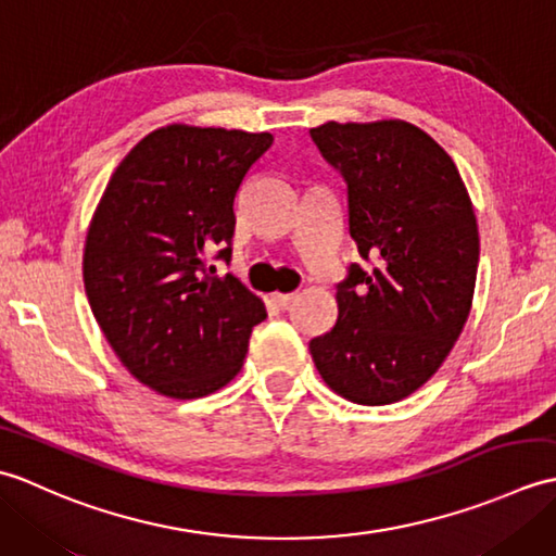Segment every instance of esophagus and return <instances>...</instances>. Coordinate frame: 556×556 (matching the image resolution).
Segmentation results:
<instances>
[{"instance_id":"obj_1","label":"esophagus","mask_w":556,"mask_h":556,"mask_svg":"<svg viewBox=\"0 0 556 556\" xmlns=\"http://www.w3.org/2000/svg\"><path fill=\"white\" fill-rule=\"evenodd\" d=\"M293 299H296V293H271V303H275L277 308H289Z\"/></svg>"}]
</instances>
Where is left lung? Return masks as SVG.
Instances as JSON below:
<instances>
[{"mask_svg":"<svg viewBox=\"0 0 556 556\" xmlns=\"http://www.w3.org/2000/svg\"><path fill=\"white\" fill-rule=\"evenodd\" d=\"M349 188L363 260L337 285L334 327L311 341L327 387L353 404L406 399L440 370L473 305L480 236L454 160L401 119L311 128Z\"/></svg>","mask_w":556,"mask_h":556,"instance_id":"8db88e82","label":"left lung"}]
</instances>
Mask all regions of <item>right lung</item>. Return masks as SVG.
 <instances>
[{"instance_id": "add662e5", "label": "right lung", "mask_w": 556, "mask_h": 556, "mask_svg": "<svg viewBox=\"0 0 556 556\" xmlns=\"http://www.w3.org/2000/svg\"><path fill=\"white\" fill-rule=\"evenodd\" d=\"M271 134L169 124L119 162L90 219L83 285L124 368L169 399L239 375L265 303L207 255L231 257L233 198Z\"/></svg>"}]
</instances>
